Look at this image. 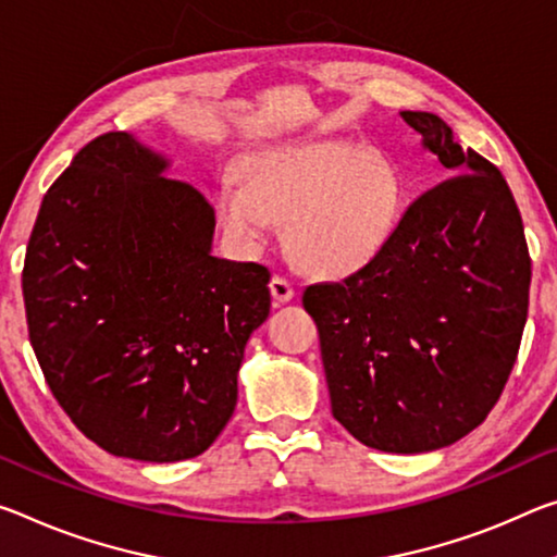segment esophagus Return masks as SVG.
<instances>
[{
	"mask_svg": "<svg viewBox=\"0 0 557 557\" xmlns=\"http://www.w3.org/2000/svg\"><path fill=\"white\" fill-rule=\"evenodd\" d=\"M270 293L275 297V302H289L295 297V285L287 277L275 275L270 280Z\"/></svg>",
	"mask_w": 557,
	"mask_h": 557,
	"instance_id": "obj_1",
	"label": "esophagus"
}]
</instances>
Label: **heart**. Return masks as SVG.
<instances>
[{
  "mask_svg": "<svg viewBox=\"0 0 557 557\" xmlns=\"http://www.w3.org/2000/svg\"><path fill=\"white\" fill-rule=\"evenodd\" d=\"M399 208L396 168L342 140L262 148L218 188V218L235 243L260 245L275 220L287 218L289 250L322 272L372 260L389 240Z\"/></svg>",
  "mask_w": 557,
  "mask_h": 557,
  "instance_id": "b5f03b06",
  "label": "heart"
}]
</instances>
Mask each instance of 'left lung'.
Instances as JSON below:
<instances>
[{
    "instance_id": "1",
    "label": "left lung",
    "mask_w": 557,
    "mask_h": 557,
    "mask_svg": "<svg viewBox=\"0 0 557 557\" xmlns=\"http://www.w3.org/2000/svg\"><path fill=\"white\" fill-rule=\"evenodd\" d=\"M444 165L364 268L302 295L332 413L386 454L451 446L485 421L516 364L531 255L506 178L434 113L401 111ZM449 178L446 180L445 175Z\"/></svg>"
}]
</instances>
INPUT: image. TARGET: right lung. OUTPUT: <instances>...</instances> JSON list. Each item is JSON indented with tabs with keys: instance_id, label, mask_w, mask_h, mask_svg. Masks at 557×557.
<instances>
[{
	"instance_id": "obj_1",
	"label": "right lung",
	"mask_w": 557,
	"mask_h": 557,
	"mask_svg": "<svg viewBox=\"0 0 557 557\" xmlns=\"http://www.w3.org/2000/svg\"><path fill=\"white\" fill-rule=\"evenodd\" d=\"M168 161L111 131L41 200L22 293L51 394L113 456H200L231 421L270 270L210 252L215 213Z\"/></svg>"
}]
</instances>
